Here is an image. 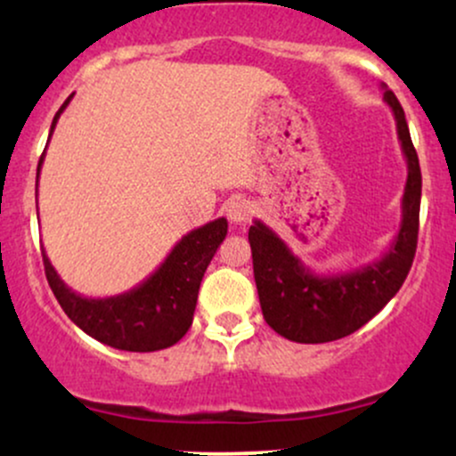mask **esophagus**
<instances>
[{
	"label": "esophagus",
	"instance_id": "obj_1",
	"mask_svg": "<svg viewBox=\"0 0 456 456\" xmlns=\"http://www.w3.org/2000/svg\"><path fill=\"white\" fill-rule=\"evenodd\" d=\"M227 218L235 224L240 223H246L250 218V214H253V206H250V201H246V199H232V201L227 203Z\"/></svg>",
	"mask_w": 456,
	"mask_h": 456
}]
</instances>
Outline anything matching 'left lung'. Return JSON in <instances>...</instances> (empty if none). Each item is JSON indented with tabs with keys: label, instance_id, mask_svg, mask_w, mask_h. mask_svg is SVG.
I'll return each mask as SVG.
<instances>
[{
	"label": "left lung",
	"instance_id": "1",
	"mask_svg": "<svg viewBox=\"0 0 456 456\" xmlns=\"http://www.w3.org/2000/svg\"><path fill=\"white\" fill-rule=\"evenodd\" d=\"M384 101L395 113L396 134L407 160L401 227L388 253L360 270L319 276L264 223L255 221L248 229L264 319L274 332L289 341L328 343L355 332L396 296L411 268L420 216V162L401 102L390 90L384 92Z\"/></svg>",
	"mask_w": 456,
	"mask_h": 456
}]
</instances>
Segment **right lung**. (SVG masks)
Instances as JSON below:
<instances>
[{
	"label": "right lung",
	"instance_id": "add662e5",
	"mask_svg": "<svg viewBox=\"0 0 456 456\" xmlns=\"http://www.w3.org/2000/svg\"><path fill=\"white\" fill-rule=\"evenodd\" d=\"M70 98L55 113L51 134ZM45 154L40 156L38 175ZM224 235L227 218L192 229L174 246L154 274L126 294L111 297H83L72 291L43 250L45 274L66 315L92 338L124 352H159L175 345L191 328L199 285Z\"/></svg>",
	"mask_w": 456,
	"mask_h": 456
}]
</instances>
